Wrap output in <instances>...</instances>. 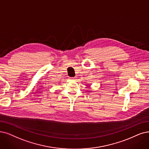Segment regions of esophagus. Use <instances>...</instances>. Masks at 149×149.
Here are the masks:
<instances>
[{"instance_id": "esophagus-1", "label": "esophagus", "mask_w": 149, "mask_h": 149, "mask_svg": "<svg viewBox=\"0 0 149 149\" xmlns=\"http://www.w3.org/2000/svg\"><path fill=\"white\" fill-rule=\"evenodd\" d=\"M70 79L71 80H74L75 78H70Z\"/></svg>"}]
</instances>
